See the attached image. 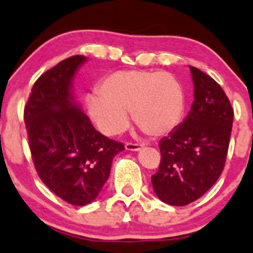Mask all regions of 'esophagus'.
<instances>
[{"label":"esophagus","mask_w":253,"mask_h":253,"mask_svg":"<svg viewBox=\"0 0 253 253\" xmlns=\"http://www.w3.org/2000/svg\"><path fill=\"white\" fill-rule=\"evenodd\" d=\"M125 147H126L127 150L138 151V150H140V149L143 148V145H142V144H138V143H131V142H128V143H126V145H125Z\"/></svg>","instance_id":"1"}]
</instances>
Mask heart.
<instances>
[{
  "instance_id": "b5f03b06",
  "label": "heart",
  "mask_w": 253,
  "mask_h": 253,
  "mask_svg": "<svg viewBox=\"0 0 253 253\" xmlns=\"http://www.w3.org/2000/svg\"><path fill=\"white\" fill-rule=\"evenodd\" d=\"M99 91L87 97V106L91 118L106 134L126 128L129 110L135 124L154 137L173 131L184 114L183 88L169 73L116 71L103 80Z\"/></svg>"
}]
</instances>
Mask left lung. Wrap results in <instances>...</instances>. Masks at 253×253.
I'll return each instance as SVG.
<instances>
[{
	"label": "left lung",
	"mask_w": 253,
	"mask_h": 253,
	"mask_svg": "<svg viewBox=\"0 0 253 253\" xmlns=\"http://www.w3.org/2000/svg\"><path fill=\"white\" fill-rule=\"evenodd\" d=\"M194 102L187 118L159 148L161 161L151 183L158 198L172 206L198 200L219 178L229 148L234 110L211 76L189 66Z\"/></svg>",
	"instance_id": "8db88e82"
}]
</instances>
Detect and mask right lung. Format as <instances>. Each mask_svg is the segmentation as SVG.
<instances>
[{"instance_id":"obj_1","label":"right lung","mask_w":253,"mask_h":253,"mask_svg":"<svg viewBox=\"0 0 253 253\" xmlns=\"http://www.w3.org/2000/svg\"><path fill=\"white\" fill-rule=\"evenodd\" d=\"M84 55H73L42 74L24 108L34 165L42 182L65 203L91 204L110 174L122 143L97 131L74 103L71 81Z\"/></svg>"}]
</instances>
